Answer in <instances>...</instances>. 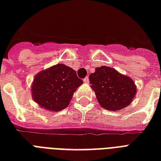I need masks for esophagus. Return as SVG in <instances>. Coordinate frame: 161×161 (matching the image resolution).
Wrapping results in <instances>:
<instances>
[{"label": "esophagus", "mask_w": 161, "mask_h": 161, "mask_svg": "<svg viewBox=\"0 0 161 161\" xmlns=\"http://www.w3.org/2000/svg\"><path fill=\"white\" fill-rule=\"evenodd\" d=\"M89 81H90V79H89V77H86L85 78H84V82L85 83V84H88V83H89Z\"/></svg>", "instance_id": "obj_1"}]
</instances>
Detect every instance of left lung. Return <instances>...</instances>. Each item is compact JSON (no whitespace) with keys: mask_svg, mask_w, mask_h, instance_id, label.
I'll list each match as a JSON object with an SVG mask.
<instances>
[{"mask_svg":"<svg viewBox=\"0 0 161 161\" xmlns=\"http://www.w3.org/2000/svg\"><path fill=\"white\" fill-rule=\"evenodd\" d=\"M90 83L99 104L109 111L121 110L129 106L136 94L134 81L109 66L96 68L90 75Z\"/></svg>","mask_w":161,"mask_h":161,"instance_id":"8db88e82","label":"left lung"}]
</instances>
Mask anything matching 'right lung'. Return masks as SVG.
<instances>
[{
	"mask_svg": "<svg viewBox=\"0 0 161 161\" xmlns=\"http://www.w3.org/2000/svg\"><path fill=\"white\" fill-rule=\"evenodd\" d=\"M82 84L83 80L73 69L58 64L36 76L31 86L32 98L41 108L59 112L68 106L73 93Z\"/></svg>",
	"mask_w": 161,
	"mask_h": 161,
	"instance_id": "add662e5",
	"label": "right lung"
}]
</instances>
